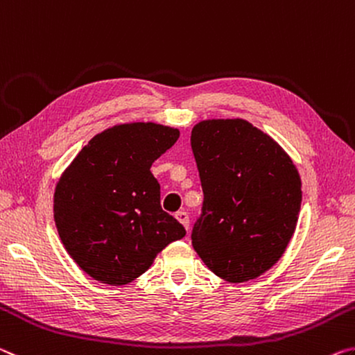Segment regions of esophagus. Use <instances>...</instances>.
I'll list each match as a JSON object with an SVG mask.
<instances>
[{
    "label": "esophagus",
    "instance_id": "34e87169",
    "mask_svg": "<svg viewBox=\"0 0 355 355\" xmlns=\"http://www.w3.org/2000/svg\"><path fill=\"white\" fill-rule=\"evenodd\" d=\"M176 218L179 220V223H182L184 228L189 231V228H190V220H189V214L185 212V211H179V212L176 214Z\"/></svg>",
    "mask_w": 355,
    "mask_h": 355
}]
</instances>
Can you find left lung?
Listing matches in <instances>:
<instances>
[{"instance_id":"8db88e82","label":"left lung","mask_w":355,"mask_h":355,"mask_svg":"<svg viewBox=\"0 0 355 355\" xmlns=\"http://www.w3.org/2000/svg\"><path fill=\"white\" fill-rule=\"evenodd\" d=\"M205 193L191 245L231 283L269 270L297 225L302 182L291 157L245 119H206L191 129Z\"/></svg>"}]
</instances>
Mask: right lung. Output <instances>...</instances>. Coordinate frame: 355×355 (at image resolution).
Here are the masks:
<instances>
[{"instance_id": "right-lung-1", "label": "right lung", "mask_w": 355, "mask_h": 355, "mask_svg": "<svg viewBox=\"0 0 355 355\" xmlns=\"http://www.w3.org/2000/svg\"><path fill=\"white\" fill-rule=\"evenodd\" d=\"M179 138L174 127L118 124L97 133L61 174L53 217L72 259L94 280L123 286L143 275L184 226L160 206L154 160Z\"/></svg>"}]
</instances>
